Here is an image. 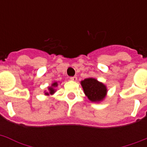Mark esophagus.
I'll list each match as a JSON object with an SVG mask.
<instances>
[{"label": "esophagus", "instance_id": "obj_1", "mask_svg": "<svg viewBox=\"0 0 147 147\" xmlns=\"http://www.w3.org/2000/svg\"><path fill=\"white\" fill-rule=\"evenodd\" d=\"M70 79H71V81L76 82V81H77V77H76V76H72V77H70Z\"/></svg>", "mask_w": 147, "mask_h": 147}]
</instances>
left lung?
<instances>
[{"label": "left lung", "mask_w": 147, "mask_h": 147, "mask_svg": "<svg viewBox=\"0 0 147 147\" xmlns=\"http://www.w3.org/2000/svg\"><path fill=\"white\" fill-rule=\"evenodd\" d=\"M84 92L92 101H100L104 99L107 93V88L105 85L92 78H86L82 82Z\"/></svg>", "instance_id": "1"}]
</instances>
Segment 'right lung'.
Returning <instances> with one entry per match:
<instances>
[{
	"label": "right lung",
	"mask_w": 147,
	"mask_h": 147,
	"mask_svg": "<svg viewBox=\"0 0 147 147\" xmlns=\"http://www.w3.org/2000/svg\"><path fill=\"white\" fill-rule=\"evenodd\" d=\"M53 87H55V86H57V83L55 82V83H53ZM53 87H49V94H53L54 92H55V90L53 89ZM46 94H49V93H46Z\"/></svg>",
	"instance_id": "1"
}]
</instances>
